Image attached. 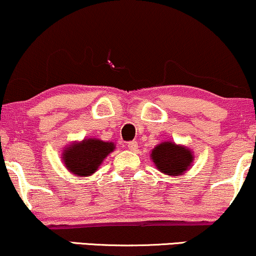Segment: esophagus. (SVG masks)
I'll list each match as a JSON object with an SVG mask.
<instances>
[{
  "instance_id": "1",
  "label": "esophagus",
  "mask_w": 256,
  "mask_h": 256,
  "mask_svg": "<svg viewBox=\"0 0 256 256\" xmlns=\"http://www.w3.org/2000/svg\"><path fill=\"white\" fill-rule=\"evenodd\" d=\"M128 148L130 150H136L137 148H138V143H137L136 141H132V142H128Z\"/></svg>"
}]
</instances>
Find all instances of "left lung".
<instances>
[{
    "mask_svg": "<svg viewBox=\"0 0 256 256\" xmlns=\"http://www.w3.org/2000/svg\"><path fill=\"white\" fill-rule=\"evenodd\" d=\"M150 158L159 171L170 176L184 175L193 162V154L184 146L162 142L152 150Z\"/></svg>",
    "mask_w": 256,
    "mask_h": 256,
    "instance_id": "left-lung-1",
    "label": "left lung"
}]
</instances>
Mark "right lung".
<instances>
[{
    "label": "right lung",
    "mask_w": 256,
    "mask_h": 256,
    "mask_svg": "<svg viewBox=\"0 0 256 256\" xmlns=\"http://www.w3.org/2000/svg\"><path fill=\"white\" fill-rule=\"evenodd\" d=\"M113 142H103L96 138H87L75 142L64 150L62 154L64 165L70 172L80 176L94 174L109 153L114 150Z\"/></svg>",
    "instance_id": "1"
}]
</instances>
